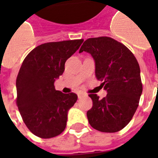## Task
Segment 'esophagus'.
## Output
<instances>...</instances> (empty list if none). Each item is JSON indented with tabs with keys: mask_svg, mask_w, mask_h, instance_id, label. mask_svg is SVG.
<instances>
[{
	"mask_svg": "<svg viewBox=\"0 0 158 158\" xmlns=\"http://www.w3.org/2000/svg\"><path fill=\"white\" fill-rule=\"evenodd\" d=\"M83 96H84V93H78V97L79 98H81Z\"/></svg>",
	"mask_w": 158,
	"mask_h": 158,
	"instance_id": "1",
	"label": "esophagus"
}]
</instances>
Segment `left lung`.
<instances>
[{"label": "left lung", "instance_id": "left-lung-1", "mask_svg": "<svg viewBox=\"0 0 158 158\" xmlns=\"http://www.w3.org/2000/svg\"><path fill=\"white\" fill-rule=\"evenodd\" d=\"M89 53L95 61L96 77L102 81L106 96L90 94L92 108L87 112L90 125L101 132L114 133L132 119L142 93L139 63L125 45L110 37L89 38L79 53Z\"/></svg>", "mask_w": 158, "mask_h": 158}]
</instances>
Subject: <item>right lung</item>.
I'll return each instance as SVG.
<instances>
[{
	"mask_svg": "<svg viewBox=\"0 0 158 158\" xmlns=\"http://www.w3.org/2000/svg\"><path fill=\"white\" fill-rule=\"evenodd\" d=\"M83 40L45 43L29 52L16 80L17 105L23 122L35 135L49 139L65 129L68 113L78 96L56 90L54 83L65 62Z\"/></svg>",
	"mask_w": 158,
	"mask_h": 158,
	"instance_id": "1",
	"label": "right lung"
}]
</instances>
